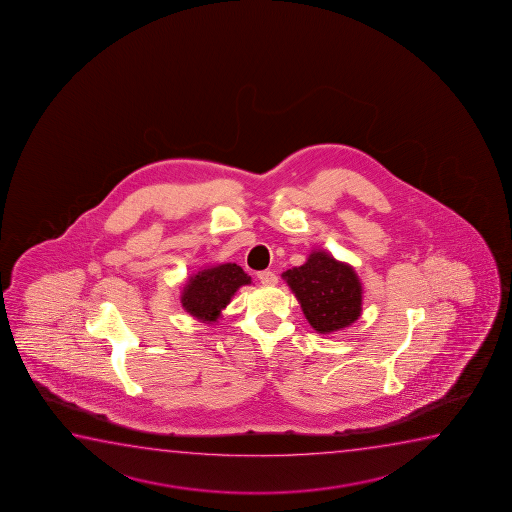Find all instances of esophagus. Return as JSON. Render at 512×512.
Here are the masks:
<instances>
[{"mask_svg": "<svg viewBox=\"0 0 512 512\" xmlns=\"http://www.w3.org/2000/svg\"><path fill=\"white\" fill-rule=\"evenodd\" d=\"M257 278H259L262 285H276L278 283V276L273 271H260Z\"/></svg>", "mask_w": 512, "mask_h": 512, "instance_id": "1", "label": "esophagus"}]
</instances>
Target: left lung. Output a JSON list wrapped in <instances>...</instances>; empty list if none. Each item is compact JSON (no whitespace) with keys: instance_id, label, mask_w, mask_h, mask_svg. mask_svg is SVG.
Masks as SVG:
<instances>
[{"instance_id":"obj_1","label":"left lung","mask_w":512,"mask_h":512,"mask_svg":"<svg viewBox=\"0 0 512 512\" xmlns=\"http://www.w3.org/2000/svg\"><path fill=\"white\" fill-rule=\"evenodd\" d=\"M292 288L302 313L318 334H332L358 320L362 283L355 269L323 250L309 253L306 264L281 274Z\"/></svg>"}]
</instances>
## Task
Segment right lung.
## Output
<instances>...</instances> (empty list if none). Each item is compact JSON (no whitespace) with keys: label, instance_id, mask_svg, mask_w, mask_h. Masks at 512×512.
<instances>
[{"label":"right lung","instance_id":"add662e5","mask_svg":"<svg viewBox=\"0 0 512 512\" xmlns=\"http://www.w3.org/2000/svg\"><path fill=\"white\" fill-rule=\"evenodd\" d=\"M250 283L252 278L238 264L204 267L199 273L192 274L183 287V309L201 322H217L232 295Z\"/></svg>","mask_w":512,"mask_h":512}]
</instances>
